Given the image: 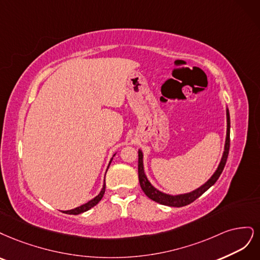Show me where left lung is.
Segmentation results:
<instances>
[{
  "label": "left lung",
  "instance_id": "left-lung-1",
  "mask_svg": "<svg viewBox=\"0 0 260 260\" xmlns=\"http://www.w3.org/2000/svg\"><path fill=\"white\" fill-rule=\"evenodd\" d=\"M229 148H230V115H229V110L227 109V137H225V144H224V151L221 157V161L219 163L218 169L214 173V175L209 178L203 186H201L197 190L189 192V193L185 194H179V196H170L163 193V192L158 191L155 189L150 181L147 179L145 172H144V164H142V152L138 151V178H139V183L142 191L145 192V194L151 199L152 201H155V202L167 205V206H173V207H181V206H186L202 196L206 190L211 188L214 183L217 181V179L219 178L220 174L222 173L225 162H227L228 154H229Z\"/></svg>",
  "mask_w": 260,
  "mask_h": 260
}]
</instances>
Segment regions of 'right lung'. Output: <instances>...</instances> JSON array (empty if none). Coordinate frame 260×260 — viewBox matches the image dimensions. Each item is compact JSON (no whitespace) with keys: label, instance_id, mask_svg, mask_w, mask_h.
I'll return each mask as SVG.
<instances>
[{"label":"right lung","instance_id":"add662e5","mask_svg":"<svg viewBox=\"0 0 260 260\" xmlns=\"http://www.w3.org/2000/svg\"><path fill=\"white\" fill-rule=\"evenodd\" d=\"M111 161H112V158H111ZM111 161H110V163H111ZM110 163H109V165H110ZM108 167H109V166H108ZM105 190H106V180H105V183H104V187H103L102 191H100V193H99L96 198H94L93 200H90L89 202H87V203H85V204H83V205H81V206H79V207H77V208L70 209V211H64L63 213L69 214V215H79V214H81V213H84V212L88 211V209H90L91 207H94L96 204L99 203V201L103 199V197H104V194H105Z\"/></svg>","mask_w":260,"mask_h":260}]
</instances>
